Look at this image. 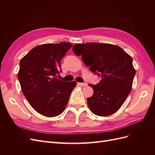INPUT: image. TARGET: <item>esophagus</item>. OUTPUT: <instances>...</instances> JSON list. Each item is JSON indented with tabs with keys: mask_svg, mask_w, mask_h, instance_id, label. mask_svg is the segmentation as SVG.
<instances>
[{
	"mask_svg": "<svg viewBox=\"0 0 155 155\" xmlns=\"http://www.w3.org/2000/svg\"><path fill=\"white\" fill-rule=\"evenodd\" d=\"M78 84L81 87H85L87 85V84L86 83H79Z\"/></svg>",
	"mask_w": 155,
	"mask_h": 155,
	"instance_id": "esophagus-1",
	"label": "esophagus"
}]
</instances>
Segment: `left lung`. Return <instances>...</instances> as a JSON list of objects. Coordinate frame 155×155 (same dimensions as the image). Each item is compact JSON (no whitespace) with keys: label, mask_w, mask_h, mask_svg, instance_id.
Here are the masks:
<instances>
[{"label":"left lung","mask_w":155,"mask_h":155,"mask_svg":"<svg viewBox=\"0 0 155 155\" xmlns=\"http://www.w3.org/2000/svg\"><path fill=\"white\" fill-rule=\"evenodd\" d=\"M74 53L101 80L89 85L93 95L87 98L89 109L97 116L114 114L123 105L131 91L136 73L133 59L120 46L100 43L74 45Z\"/></svg>","instance_id":"1"}]
</instances>
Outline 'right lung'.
Returning a JSON list of instances; mask_svg holds the SVG:
<instances>
[{
  "mask_svg": "<svg viewBox=\"0 0 155 155\" xmlns=\"http://www.w3.org/2000/svg\"><path fill=\"white\" fill-rule=\"evenodd\" d=\"M71 43L43 44L31 49L20 61L17 77L23 94L39 114L55 117L64 111L76 81L57 78L61 72V60Z\"/></svg>",
  "mask_w": 155,
  "mask_h": 155,
  "instance_id": "1",
  "label": "right lung"
}]
</instances>
